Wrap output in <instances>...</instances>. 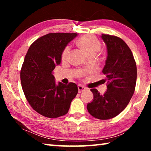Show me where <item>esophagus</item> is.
Returning a JSON list of instances; mask_svg holds the SVG:
<instances>
[{
	"label": "esophagus",
	"mask_w": 151,
	"mask_h": 151,
	"mask_svg": "<svg viewBox=\"0 0 151 151\" xmlns=\"http://www.w3.org/2000/svg\"><path fill=\"white\" fill-rule=\"evenodd\" d=\"M78 93H81V92L85 91L86 88L85 87V86H83L82 85H78Z\"/></svg>",
	"instance_id": "1"
}]
</instances>
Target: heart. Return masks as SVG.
<instances>
[{"label": "heart", "mask_w": 151, "mask_h": 151, "mask_svg": "<svg viewBox=\"0 0 151 151\" xmlns=\"http://www.w3.org/2000/svg\"><path fill=\"white\" fill-rule=\"evenodd\" d=\"M77 44L82 50L88 56H94L100 50L101 44L98 39L93 35H84L77 40ZM70 53V47H66L63 50L61 58L66 60Z\"/></svg>", "instance_id": "b5f03b06"}]
</instances>
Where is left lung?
Listing matches in <instances>:
<instances>
[{"instance_id": "obj_1", "label": "left lung", "mask_w": 151, "mask_h": 151, "mask_svg": "<svg viewBox=\"0 0 151 151\" xmlns=\"http://www.w3.org/2000/svg\"><path fill=\"white\" fill-rule=\"evenodd\" d=\"M107 48V57L103 73L106 75L107 91L101 94L91 88L94 98L87 104L89 113L95 118H114L123 111L133 95L137 81V65L130 48L115 36L101 35Z\"/></svg>"}]
</instances>
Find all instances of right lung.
<instances>
[{
	"label": "right lung",
	"mask_w": 151,
	"mask_h": 151,
	"mask_svg": "<svg viewBox=\"0 0 151 151\" xmlns=\"http://www.w3.org/2000/svg\"><path fill=\"white\" fill-rule=\"evenodd\" d=\"M76 33H49L30 45L20 70L22 88L32 108L41 115L63 116L78 93L75 83H55L52 71L60 64L61 55Z\"/></svg>",
	"instance_id": "right-lung-1"
}]
</instances>
